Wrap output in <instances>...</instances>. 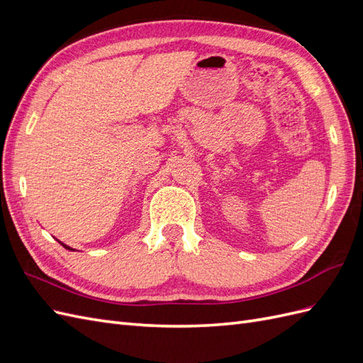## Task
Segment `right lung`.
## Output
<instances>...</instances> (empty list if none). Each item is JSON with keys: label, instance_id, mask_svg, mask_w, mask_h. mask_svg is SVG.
<instances>
[{"label": "right lung", "instance_id": "1", "mask_svg": "<svg viewBox=\"0 0 363 363\" xmlns=\"http://www.w3.org/2000/svg\"><path fill=\"white\" fill-rule=\"evenodd\" d=\"M59 242H60V240H59ZM60 244H62V245H63V247H65V248H67V250H69V251H74V250H72V248H71V247H68V245H65V244H63V242H60Z\"/></svg>", "mask_w": 363, "mask_h": 363}]
</instances>
